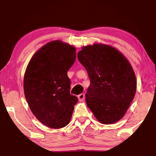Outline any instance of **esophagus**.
Listing matches in <instances>:
<instances>
[{
    "label": "esophagus",
    "instance_id": "esophagus-1",
    "mask_svg": "<svg viewBox=\"0 0 156 156\" xmlns=\"http://www.w3.org/2000/svg\"><path fill=\"white\" fill-rule=\"evenodd\" d=\"M78 100L79 101H83V100L84 99V94H80V95H78Z\"/></svg>",
    "mask_w": 156,
    "mask_h": 156
}]
</instances>
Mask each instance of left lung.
Returning <instances> with one entry per match:
<instances>
[{
  "mask_svg": "<svg viewBox=\"0 0 156 156\" xmlns=\"http://www.w3.org/2000/svg\"><path fill=\"white\" fill-rule=\"evenodd\" d=\"M78 58L90 79L85 94L87 107L100 123L118 122L136 91V78L131 64L122 53L104 44L82 47Z\"/></svg>",
  "mask_w": 156,
  "mask_h": 156,
  "instance_id": "1",
  "label": "left lung"
}]
</instances>
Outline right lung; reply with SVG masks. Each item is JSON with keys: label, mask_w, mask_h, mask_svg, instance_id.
I'll return each mask as SVG.
<instances>
[{"label": "right lung", "mask_w": 156, "mask_h": 156, "mask_svg": "<svg viewBox=\"0 0 156 156\" xmlns=\"http://www.w3.org/2000/svg\"><path fill=\"white\" fill-rule=\"evenodd\" d=\"M76 58L74 47L54 41L38 49L26 68L25 98L33 114L48 127L67 126L78 101L70 94L71 81L67 76Z\"/></svg>", "instance_id": "1"}]
</instances>
